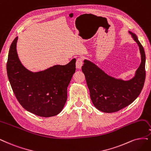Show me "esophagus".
Segmentation results:
<instances>
[{
	"label": "esophagus",
	"mask_w": 151,
	"mask_h": 151,
	"mask_svg": "<svg viewBox=\"0 0 151 151\" xmlns=\"http://www.w3.org/2000/svg\"><path fill=\"white\" fill-rule=\"evenodd\" d=\"M83 65V59L81 58H78L76 61V68L80 69Z\"/></svg>",
	"instance_id": "1"
}]
</instances>
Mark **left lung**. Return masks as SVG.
I'll return each mask as SVG.
<instances>
[{
    "mask_svg": "<svg viewBox=\"0 0 151 151\" xmlns=\"http://www.w3.org/2000/svg\"><path fill=\"white\" fill-rule=\"evenodd\" d=\"M129 32L138 45L141 57V64L131 79L116 78L86 59L82 66L92 103L96 109L104 113L117 112L127 106L138 97L144 86L146 78L144 50L135 33Z\"/></svg>",
    "mask_w": 151,
    "mask_h": 151,
    "instance_id": "1",
    "label": "left lung"
}]
</instances>
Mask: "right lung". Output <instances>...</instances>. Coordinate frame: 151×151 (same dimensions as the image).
I'll list each match as a JSON object with an SVG mask.
<instances>
[{"instance_id":"add662e5","label":"right lung","mask_w":151,"mask_h":151,"mask_svg":"<svg viewBox=\"0 0 151 151\" xmlns=\"http://www.w3.org/2000/svg\"><path fill=\"white\" fill-rule=\"evenodd\" d=\"M17 37L10 47L7 72L15 95L25 109L41 117H52L62 111L67 88L76 70V59L65 65H53L33 72L22 64L17 52Z\"/></svg>"}]
</instances>
